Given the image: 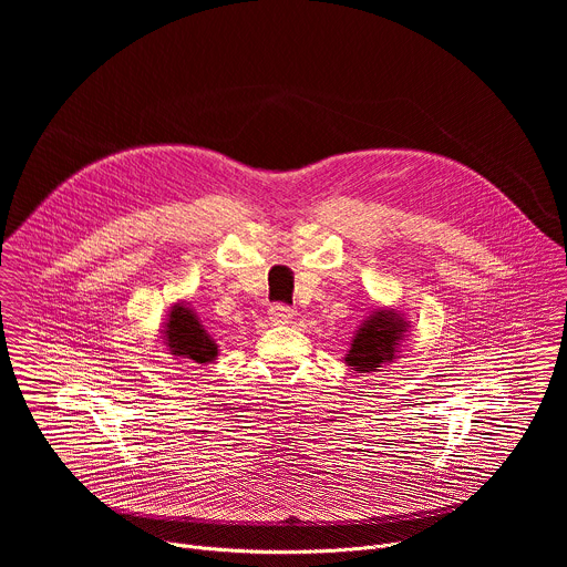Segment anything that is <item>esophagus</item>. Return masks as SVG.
<instances>
[{
    "label": "esophagus",
    "mask_w": 567,
    "mask_h": 567,
    "mask_svg": "<svg viewBox=\"0 0 567 567\" xmlns=\"http://www.w3.org/2000/svg\"><path fill=\"white\" fill-rule=\"evenodd\" d=\"M291 316H293V309L287 307V305H282V302H276V305H271V309H269V318L276 322V326H285V322L291 320Z\"/></svg>",
    "instance_id": "obj_1"
}]
</instances>
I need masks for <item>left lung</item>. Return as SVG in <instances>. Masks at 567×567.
I'll list each match as a JSON object with an SVG mask.
<instances>
[{
	"mask_svg": "<svg viewBox=\"0 0 567 567\" xmlns=\"http://www.w3.org/2000/svg\"><path fill=\"white\" fill-rule=\"evenodd\" d=\"M406 328L409 322L392 311H374L354 337L346 363L357 372H372L381 368V363L394 359V348Z\"/></svg>",
	"mask_w": 567,
	"mask_h": 567,
	"instance_id": "left-lung-1",
	"label": "left lung"
}]
</instances>
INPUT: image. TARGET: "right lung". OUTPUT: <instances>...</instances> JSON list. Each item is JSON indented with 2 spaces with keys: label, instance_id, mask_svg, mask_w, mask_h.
<instances>
[{
  "label": "right lung",
  "instance_id": "add662e5",
  "mask_svg": "<svg viewBox=\"0 0 567 567\" xmlns=\"http://www.w3.org/2000/svg\"><path fill=\"white\" fill-rule=\"evenodd\" d=\"M166 339L173 354H184L195 363H208L217 357V346L208 339L195 313L184 305L173 307Z\"/></svg>",
  "mask_w": 567,
  "mask_h": 567
}]
</instances>
